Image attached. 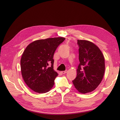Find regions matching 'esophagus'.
I'll use <instances>...</instances> for the list:
<instances>
[{
	"mask_svg": "<svg viewBox=\"0 0 120 120\" xmlns=\"http://www.w3.org/2000/svg\"><path fill=\"white\" fill-rule=\"evenodd\" d=\"M67 72H68V71H67V70H65V71H61V73H63V74H65V73H66Z\"/></svg>",
	"mask_w": 120,
	"mask_h": 120,
	"instance_id": "34e87169",
	"label": "esophagus"
}]
</instances>
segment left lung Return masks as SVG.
I'll return each mask as SVG.
<instances>
[{
  "instance_id": "1",
  "label": "left lung",
  "mask_w": 120,
  "mask_h": 120,
  "mask_svg": "<svg viewBox=\"0 0 120 120\" xmlns=\"http://www.w3.org/2000/svg\"><path fill=\"white\" fill-rule=\"evenodd\" d=\"M80 64L77 76L72 81L78 91L86 94L94 90L101 83L105 72L103 54L98 47L87 40H77Z\"/></svg>"
}]
</instances>
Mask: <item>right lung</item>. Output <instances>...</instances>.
<instances>
[{
  "label": "right lung",
  "mask_w": 120,
  "mask_h": 120,
  "mask_svg": "<svg viewBox=\"0 0 120 120\" xmlns=\"http://www.w3.org/2000/svg\"><path fill=\"white\" fill-rule=\"evenodd\" d=\"M65 38L57 37L34 41L23 52L20 60L23 80L30 88L38 93L49 92L58 75L53 69L55 51ZM49 63L52 64L48 67Z\"/></svg>",
  "instance_id": "right-lung-1"
}]
</instances>
